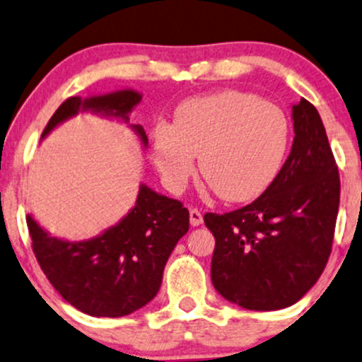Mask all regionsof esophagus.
Masks as SVG:
<instances>
[{"label": "esophagus", "mask_w": 362, "mask_h": 362, "mask_svg": "<svg viewBox=\"0 0 362 362\" xmlns=\"http://www.w3.org/2000/svg\"><path fill=\"white\" fill-rule=\"evenodd\" d=\"M202 222H204L202 214H200L197 209H190V226L192 227H199Z\"/></svg>", "instance_id": "1"}]
</instances>
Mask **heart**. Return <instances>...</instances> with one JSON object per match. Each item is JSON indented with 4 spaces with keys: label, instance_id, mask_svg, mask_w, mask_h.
Listing matches in <instances>:
<instances>
[{
    "label": "heart",
    "instance_id": "b5f03b06",
    "mask_svg": "<svg viewBox=\"0 0 362 362\" xmlns=\"http://www.w3.org/2000/svg\"><path fill=\"white\" fill-rule=\"evenodd\" d=\"M153 158L168 190L180 192L199 167L226 202L264 194L289 148V122L277 105L237 90L187 100L173 125L153 130Z\"/></svg>",
    "mask_w": 362,
    "mask_h": 362
}]
</instances>
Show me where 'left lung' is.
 <instances>
[{"mask_svg": "<svg viewBox=\"0 0 362 362\" xmlns=\"http://www.w3.org/2000/svg\"><path fill=\"white\" fill-rule=\"evenodd\" d=\"M292 122L291 155L269 189L239 210L204 217L215 237V291L249 310L296 304L331 255L341 192L336 160L313 103L292 105Z\"/></svg>", "mask_w": 362, "mask_h": 362, "instance_id": "left-lung-1", "label": "left lung"}]
</instances>
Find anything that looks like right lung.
Wrapping results in <instances>:
<instances>
[{"instance_id": "obj_1", "label": "right lung", "mask_w": 362, "mask_h": 362, "mask_svg": "<svg viewBox=\"0 0 362 362\" xmlns=\"http://www.w3.org/2000/svg\"><path fill=\"white\" fill-rule=\"evenodd\" d=\"M140 102L141 93L132 88L71 97L49 118L41 140L80 112H90L125 123L145 150L148 139L144 127L130 123L132 110ZM26 223L41 271L66 303L93 317H122L157 296L173 247L189 230V210L140 184L135 205L125 217L91 239H59L31 214Z\"/></svg>"}]
</instances>
